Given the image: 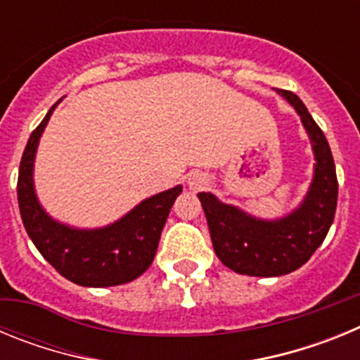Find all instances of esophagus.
<instances>
[{
    "label": "esophagus",
    "instance_id": "1",
    "mask_svg": "<svg viewBox=\"0 0 360 360\" xmlns=\"http://www.w3.org/2000/svg\"><path fill=\"white\" fill-rule=\"evenodd\" d=\"M187 182H189L191 189L198 191V189H203V187L207 186V176H205L203 173H193Z\"/></svg>",
    "mask_w": 360,
    "mask_h": 360
}]
</instances>
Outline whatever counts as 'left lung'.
<instances>
[{
    "label": "left lung",
    "instance_id": "1",
    "mask_svg": "<svg viewBox=\"0 0 360 360\" xmlns=\"http://www.w3.org/2000/svg\"><path fill=\"white\" fill-rule=\"evenodd\" d=\"M278 94L301 117L316 157L303 203L285 218L262 219L221 203L211 193L198 195L219 262L238 274L256 278L285 276L303 266L328 234L337 207L335 164L326 136L297 95L288 90Z\"/></svg>",
    "mask_w": 360,
    "mask_h": 360
}]
</instances>
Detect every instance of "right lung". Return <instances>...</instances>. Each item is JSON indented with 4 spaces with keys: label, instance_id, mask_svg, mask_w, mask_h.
I'll return each instance as SVG.
<instances>
[{
    "label": "right lung",
    "instance_id": "obj_1",
    "mask_svg": "<svg viewBox=\"0 0 360 360\" xmlns=\"http://www.w3.org/2000/svg\"><path fill=\"white\" fill-rule=\"evenodd\" d=\"M57 101L32 131L19 164L18 202L21 219L36 249L68 281L81 287H115L144 274L157 254L162 229L182 186L144 200L103 229H73L50 218L34 189V158Z\"/></svg>",
    "mask_w": 360,
    "mask_h": 360
}]
</instances>
